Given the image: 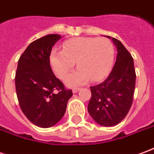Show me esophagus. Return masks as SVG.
Masks as SVG:
<instances>
[{
  "label": "esophagus",
  "mask_w": 154,
  "mask_h": 154,
  "mask_svg": "<svg viewBox=\"0 0 154 154\" xmlns=\"http://www.w3.org/2000/svg\"><path fill=\"white\" fill-rule=\"evenodd\" d=\"M79 91H80V88H77H77H73V89H72V92H73V93H77Z\"/></svg>",
  "instance_id": "1"
}]
</instances>
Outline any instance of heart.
Wrapping results in <instances>:
<instances>
[{"label": "heart", "mask_w": 154, "mask_h": 154, "mask_svg": "<svg viewBox=\"0 0 154 154\" xmlns=\"http://www.w3.org/2000/svg\"><path fill=\"white\" fill-rule=\"evenodd\" d=\"M63 50L54 48L49 62L54 73L63 78L77 62L78 69L65 78V83L75 87L91 79L98 82L110 72L115 57V48L110 39L80 37L65 41Z\"/></svg>", "instance_id": "obj_1"}]
</instances>
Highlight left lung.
Returning <instances> with one entry per match:
<instances>
[{"mask_svg":"<svg viewBox=\"0 0 154 154\" xmlns=\"http://www.w3.org/2000/svg\"><path fill=\"white\" fill-rule=\"evenodd\" d=\"M113 41L117 56L110 75L102 83L91 87V97L87 110L100 125H118L127 116L133 102L136 74L131 54L117 38Z\"/></svg>","mask_w":154,"mask_h":154,"instance_id":"left-lung-1","label":"left lung"}]
</instances>
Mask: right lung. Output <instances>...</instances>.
<instances>
[{
	"label": "right lung",
	"mask_w": 154,
	"mask_h": 154,
	"mask_svg": "<svg viewBox=\"0 0 154 154\" xmlns=\"http://www.w3.org/2000/svg\"><path fill=\"white\" fill-rule=\"evenodd\" d=\"M61 38L54 34L36 39L18 61L15 82L20 106L27 119L41 128L55 125L63 117L72 96L55 77L49 62L52 48Z\"/></svg>",
	"instance_id": "right-lung-1"
}]
</instances>
